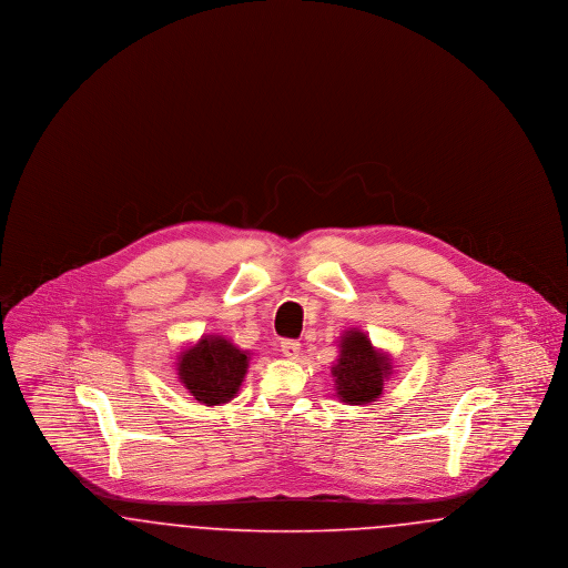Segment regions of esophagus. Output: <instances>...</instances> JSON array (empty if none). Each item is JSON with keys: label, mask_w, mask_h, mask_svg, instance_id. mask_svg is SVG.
<instances>
[{"label": "esophagus", "mask_w": 568, "mask_h": 568, "mask_svg": "<svg viewBox=\"0 0 568 568\" xmlns=\"http://www.w3.org/2000/svg\"><path fill=\"white\" fill-rule=\"evenodd\" d=\"M281 352H283L285 357L296 359L297 355H300V343L297 341H283L281 343Z\"/></svg>", "instance_id": "34e87169"}]
</instances>
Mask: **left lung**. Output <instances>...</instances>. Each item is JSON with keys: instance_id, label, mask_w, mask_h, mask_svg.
I'll use <instances>...</instances> for the list:
<instances>
[{"instance_id": "8db88e82", "label": "left lung", "mask_w": 568, "mask_h": 568, "mask_svg": "<svg viewBox=\"0 0 568 568\" xmlns=\"http://www.w3.org/2000/svg\"><path fill=\"white\" fill-rule=\"evenodd\" d=\"M336 396L347 405H368L383 394L392 377V357L375 349L366 332L349 327L338 341V359L332 366Z\"/></svg>"}]
</instances>
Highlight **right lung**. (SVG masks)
<instances>
[{
    "instance_id": "right-lung-1",
    "label": "right lung",
    "mask_w": 568,
    "mask_h": 568,
    "mask_svg": "<svg viewBox=\"0 0 568 568\" xmlns=\"http://www.w3.org/2000/svg\"><path fill=\"white\" fill-rule=\"evenodd\" d=\"M248 359V352L239 349L227 338L206 334L193 347L181 352L176 373L197 403L225 405L239 394Z\"/></svg>"
}]
</instances>
